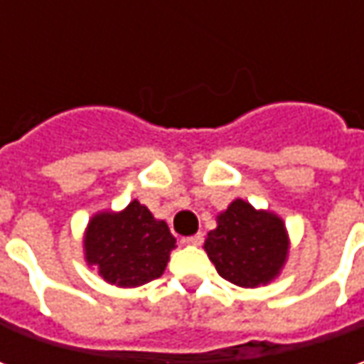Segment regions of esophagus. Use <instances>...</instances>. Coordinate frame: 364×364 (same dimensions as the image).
Here are the masks:
<instances>
[{
  "label": "esophagus",
  "mask_w": 364,
  "mask_h": 364,
  "mask_svg": "<svg viewBox=\"0 0 364 364\" xmlns=\"http://www.w3.org/2000/svg\"><path fill=\"white\" fill-rule=\"evenodd\" d=\"M203 239H204L203 232H196V235H192V237H188V239H186V243L198 247V245H203Z\"/></svg>",
  "instance_id": "obj_1"
}]
</instances>
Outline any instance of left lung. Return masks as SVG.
Listing matches in <instances>:
<instances>
[{
  "label": "left lung",
  "instance_id": "1",
  "mask_svg": "<svg viewBox=\"0 0 364 364\" xmlns=\"http://www.w3.org/2000/svg\"><path fill=\"white\" fill-rule=\"evenodd\" d=\"M204 251L223 279L239 287L267 286L286 265L289 235L279 215L235 198L217 215Z\"/></svg>",
  "mask_w": 364,
  "mask_h": 364
}]
</instances>
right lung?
I'll return each mask as SVG.
<instances>
[{"mask_svg":"<svg viewBox=\"0 0 364 364\" xmlns=\"http://www.w3.org/2000/svg\"><path fill=\"white\" fill-rule=\"evenodd\" d=\"M172 249L176 239L168 223L154 217L139 200L117 213L92 215L82 237L87 265L117 287H139L160 277Z\"/></svg>","mask_w":364,"mask_h":364,"instance_id":"right-lung-1","label":"right lung"}]
</instances>
